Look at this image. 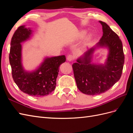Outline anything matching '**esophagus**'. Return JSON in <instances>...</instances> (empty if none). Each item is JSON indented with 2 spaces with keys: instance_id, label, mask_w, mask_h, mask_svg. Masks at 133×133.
<instances>
[{
  "instance_id": "obj_1",
  "label": "esophagus",
  "mask_w": 133,
  "mask_h": 133,
  "mask_svg": "<svg viewBox=\"0 0 133 133\" xmlns=\"http://www.w3.org/2000/svg\"><path fill=\"white\" fill-rule=\"evenodd\" d=\"M74 57H73V55H69L67 57V60H68V61H69V62L73 61V60H74Z\"/></svg>"
}]
</instances>
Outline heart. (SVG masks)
Instances as JSON below:
<instances>
[{"mask_svg": "<svg viewBox=\"0 0 133 133\" xmlns=\"http://www.w3.org/2000/svg\"><path fill=\"white\" fill-rule=\"evenodd\" d=\"M85 31L84 30H83L82 31H80L79 35H78V38H82L84 37V35H85ZM91 38V35H88L87 36H86V37H85V39H84V42H85V43H87L88 42V41H89V39H90Z\"/></svg>", "mask_w": 133, "mask_h": 133, "instance_id": "b5f03b06", "label": "heart"}]
</instances>
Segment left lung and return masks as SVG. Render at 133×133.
Listing matches in <instances>:
<instances>
[{"label":"left lung","mask_w":133,"mask_h":133,"mask_svg":"<svg viewBox=\"0 0 133 133\" xmlns=\"http://www.w3.org/2000/svg\"><path fill=\"white\" fill-rule=\"evenodd\" d=\"M99 22L102 25V37L72 65L79 90L89 95L100 94L110 89L121 77L124 63L121 40L107 24ZM100 47L107 49L108 54L104 64H96L92 62V55Z\"/></svg>","instance_id":"obj_1"}]
</instances>
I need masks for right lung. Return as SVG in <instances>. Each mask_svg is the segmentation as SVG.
Segmentation results:
<instances>
[{
    "instance_id": "1",
    "label": "right lung",
    "mask_w": 133,
    "mask_h": 133,
    "mask_svg": "<svg viewBox=\"0 0 133 133\" xmlns=\"http://www.w3.org/2000/svg\"><path fill=\"white\" fill-rule=\"evenodd\" d=\"M33 32L25 25L19 26L15 31L10 43L9 62L13 79L21 90L31 96L41 97L54 90L59 66L65 62L66 58L65 55L46 57L35 69L25 70L22 64L21 43L29 40Z\"/></svg>"
}]
</instances>
